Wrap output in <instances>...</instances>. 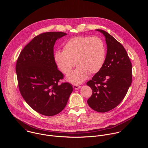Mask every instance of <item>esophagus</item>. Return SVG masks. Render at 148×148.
<instances>
[{"label": "esophagus", "instance_id": "obj_1", "mask_svg": "<svg viewBox=\"0 0 148 148\" xmlns=\"http://www.w3.org/2000/svg\"><path fill=\"white\" fill-rule=\"evenodd\" d=\"M73 88L74 89H75V90H77V89H79V88H81V86L78 85H73Z\"/></svg>", "mask_w": 148, "mask_h": 148}]
</instances>
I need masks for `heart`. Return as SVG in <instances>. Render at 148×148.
Wrapping results in <instances>:
<instances>
[{"label":"heart","mask_w":148,"mask_h":148,"mask_svg":"<svg viewBox=\"0 0 148 148\" xmlns=\"http://www.w3.org/2000/svg\"><path fill=\"white\" fill-rule=\"evenodd\" d=\"M106 50L103 40L98 36H78L67 40L63 51H56L54 60L64 74L70 73L75 63L78 67L67 77L73 84L82 82L90 74L98 73L103 66Z\"/></svg>","instance_id":"heart-1"}]
</instances>
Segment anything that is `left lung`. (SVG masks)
Returning <instances> with one entry per match:
<instances>
[{
    "label": "left lung",
    "mask_w": 148,
    "mask_h": 148,
    "mask_svg": "<svg viewBox=\"0 0 148 148\" xmlns=\"http://www.w3.org/2000/svg\"><path fill=\"white\" fill-rule=\"evenodd\" d=\"M105 37L107 54L102 69L87 82L92 90L88 100L94 110L109 112L121 103L132 81V64L123 46L105 31L96 30Z\"/></svg>",
    "instance_id": "left-lung-1"
}]
</instances>
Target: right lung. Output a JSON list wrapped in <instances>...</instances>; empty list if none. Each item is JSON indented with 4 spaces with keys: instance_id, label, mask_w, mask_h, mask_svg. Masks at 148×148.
I'll return each mask as SVG.
<instances>
[{
    "instance_id": "obj_1",
    "label": "right lung",
    "mask_w": 148,
    "mask_h": 148,
    "mask_svg": "<svg viewBox=\"0 0 148 148\" xmlns=\"http://www.w3.org/2000/svg\"><path fill=\"white\" fill-rule=\"evenodd\" d=\"M62 32L42 33L33 38L21 52L16 64L20 92L30 107L46 116L59 113L73 91L68 82L59 84L63 74L54 60L57 39Z\"/></svg>"
}]
</instances>
